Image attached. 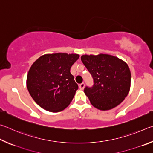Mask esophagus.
Returning a JSON list of instances; mask_svg holds the SVG:
<instances>
[{
    "mask_svg": "<svg viewBox=\"0 0 153 153\" xmlns=\"http://www.w3.org/2000/svg\"><path fill=\"white\" fill-rule=\"evenodd\" d=\"M84 86H85V84H84V83H82V84L79 85V88L80 90H84Z\"/></svg>",
    "mask_w": 153,
    "mask_h": 153,
    "instance_id": "obj_1",
    "label": "esophagus"
}]
</instances>
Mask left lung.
Wrapping results in <instances>:
<instances>
[{"label":"left lung","mask_w":153,"mask_h":153,"mask_svg":"<svg viewBox=\"0 0 153 153\" xmlns=\"http://www.w3.org/2000/svg\"><path fill=\"white\" fill-rule=\"evenodd\" d=\"M81 60L94 79L84 93L91 104L101 111L112 109L123 102L130 89L131 73L125 61L107 54L84 55Z\"/></svg>","instance_id":"1"}]
</instances>
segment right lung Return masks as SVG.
Returning <instances> with one entry per match:
<instances>
[{"instance_id":"right-lung-1","label":"right lung","mask_w":153,"mask_h":153,"mask_svg":"<svg viewBox=\"0 0 153 153\" xmlns=\"http://www.w3.org/2000/svg\"><path fill=\"white\" fill-rule=\"evenodd\" d=\"M79 57L77 54H46L32 64L27 74V88L40 107L56 113L70 104L78 89L70 69Z\"/></svg>"}]
</instances>
